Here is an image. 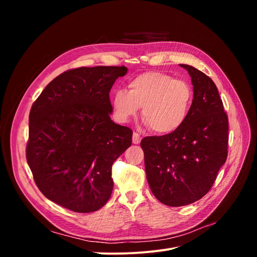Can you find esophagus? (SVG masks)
<instances>
[{
	"instance_id": "esophagus-1",
	"label": "esophagus",
	"mask_w": 257,
	"mask_h": 257,
	"mask_svg": "<svg viewBox=\"0 0 257 257\" xmlns=\"http://www.w3.org/2000/svg\"><path fill=\"white\" fill-rule=\"evenodd\" d=\"M141 141H142V136L139 135L138 133H136V132H134V133H133V144L138 145L139 143H141Z\"/></svg>"
}]
</instances>
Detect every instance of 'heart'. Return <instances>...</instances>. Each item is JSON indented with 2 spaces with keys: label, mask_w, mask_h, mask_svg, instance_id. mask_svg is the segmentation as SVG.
<instances>
[{
  "label": "heart",
  "mask_w": 257,
  "mask_h": 257,
  "mask_svg": "<svg viewBox=\"0 0 257 257\" xmlns=\"http://www.w3.org/2000/svg\"><path fill=\"white\" fill-rule=\"evenodd\" d=\"M194 92L189 82L162 72H147L118 90L112 97L115 118L127 122L142 108V116L154 133L166 135L180 128L192 109Z\"/></svg>",
  "instance_id": "1"
}]
</instances>
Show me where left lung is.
<instances>
[{
    "label": "left lung",
    "instance_id": "1",
    "mask_svg": "<svg viewBox=\"0 0 257 257\" xmlns=\"http://www.w3.org/2000/svg\"><path fill=\"white\" fill-rule=\"evenodd\" d=\"M192 109L174 133L145 137L148 183L162 204L180 207L195 203L212 188L228 152V116L212 79L191 65Z\"/></svg>",
    "mask_w": 257,
    "mask_h": 257
}]
</instances>
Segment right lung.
<instances>
[{"mask_svg":"<svg viewBox=\"0 0 257 257\" xmlns=\"http://www.w3.org/2000/svg\"><path fill=\"white\" fill-rule=\"evenodd\" d=\"M125 66L68 69L31 107L27 161L37 188L74 212L88 213L110 198L113 162L133 131L110 119L109 92Z\"/></svg>","mask_w":257,"mask_h":257,"instance_id":"obj_1","label":"right lung"}]
</instances>
